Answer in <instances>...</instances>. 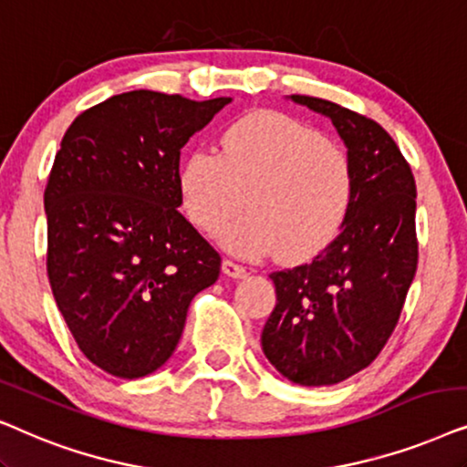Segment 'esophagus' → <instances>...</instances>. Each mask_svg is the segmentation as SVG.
I'll use <instances>...</instances> for the list:
<instances>
[{
	"label": "esophagus",
	"mask_w": 467,
	"mask_h": 467,
	"mask_svg": "<svg viewBox=\"0 0 467 467\" xmlns=\"http://www.w3.org/2000/svg\"><path fill=\"white\" fill-rule=\"evenodd\" d=\"M222 269L228 277H233V279H244L247 275L245 266H241V265L234 263V260H228V258L222 263Z\"/></svg>",
	"instance_id": "1"
}]
</instances>
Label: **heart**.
Returning a JSON list of instances; mask_svg holds the SVG:
<instances>
[{
	"instance_id": "b5f03b06",
	"label": "heart",
	"mask_w": 467,
	"mask_h": 467,
	"mask_svg": "<svg viewBox=\"0 0 467 467\" xmlns=\"http://www.w3.org/2000/svg\"><path fill=\"white\" fill-rule=\"evenodd\" d=\"M185 215L244 258L277 254L301 263L320 254L344 226L354 194L348 153L307 123L284 113L247 115L222 134L220 153L192 151L179 166Z\"/></svg>"
}]
</instances>
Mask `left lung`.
<instances>
[{
	"label": "left lung",
	"mask_w": 467,
	"mask_h": 467,
	"mask_svg": "<svg viewBox=\"0 0 467 467\" xmlns=\"http://www.w3.org/2000/svg\"><path fill=\"white\" fill-rule=\"evenodd\" d=\"M288 99L333 121L350 158L354 194L325 252L269 275L277 303L260 341L290 382L331 387L371 365L400 320L419 260L416 183L380 123L328 99Z\"/></svg>",
	"instance_id": "1"
}]
</instances>
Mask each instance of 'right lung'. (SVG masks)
<instances>
[{"mask_svg":"<svg viewBox=\"0 0 467 467\" xmlns=\"http://www.w3.org/2000/svg\"><path fill=\"white\" fill-rule=\"evenodd\" d=\"M233 98L119 93L67 128L45 190L47 271L80 352L117 378L158 371L222 258L179 213V158Z\"/></svg>","mask_w":467,"mask_h":467,"instance_id":"1","label":"right lung"}]
</instances>
